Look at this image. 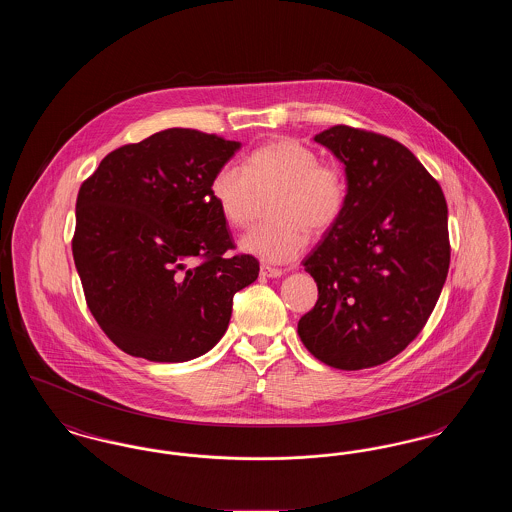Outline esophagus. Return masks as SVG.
I'll use <instances>...</instances> for the list:
<instances>
[{
	"label": "esophagus",
	"mask_w": 512,
	"mask_h": 512,
	"mask_svg": "<svg viewBox=\"0 0 512 512\" xmlns=\"http://www.w3.org/2000/svg\"><path fill=\"white\" fill-rule=\"evenodd\" d=\"M259 272H261L263 278H280L284 274L282 268L268 267V265H261Z\"/></svg>",
	"instance_id": "obj_1"
}]
</instances>
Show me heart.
Instances as JSON below:
<instances>
[{
    "label": "heart",
    "instance_id": "obj_1",
    "mask_svg": "<svg viewBox=\"0 0 512 512\" xmlns=\"http://www.w3.org/2000/svg\"><path fill=\"white\" fill-rule=\"evenodd\" d=\"M276 188L268 205L272 222L251 226L238 247L265 263H290L307 245V232H328L345 209L347 184L338 167L320 163L317 153L293 140H278L253 149L244 169L226 163L211 176L209 195L220 217L242 226L253 192Z\"/></svg>",
    "mask_w": 512,
    "mask_h": 512
}]
</instances>
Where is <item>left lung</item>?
I'll return each mask as SVG.
<instances>
[{"mask_svg":"<svg viewBox=\"0 0 512 512\" xmlns=\"http://www.w3.org/2000/svg\"><path fill=\"white\" fill-rule=\"evenodd\" d=\"M343 165L340 220L303 261L317 305L297 334L324 365L361 370L399 355L432 315L449 270L447 203L388 136L332 126L315 136Z\"/></svg>","mask_w":512,"mask_h":512,"instance_id":"obj_1","label":"left lung"}]
</instances>
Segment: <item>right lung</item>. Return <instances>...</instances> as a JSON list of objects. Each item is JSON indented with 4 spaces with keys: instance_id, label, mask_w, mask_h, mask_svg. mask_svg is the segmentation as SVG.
I'll use <instances>...</instances> for the list:
<instances>
[{
    "instance_id": "1",
    "label": "right lung",
    "mask_w": 512,
    "mask_h": 512,
    "mask_svg": "<svg viewBox=\"0 0 512 512\" xmlns=\"http://www.w3.org/2000/svg\"><path fill=\"white\" fill-rule=\"evenodd\" d=\"M240 147L169 128L111 151L80 186L74 265L92 315L124 353L201 357L224 336L234 293L257 280L255 257L224 255L234 244L209 195Z\"/></svg>"
}]
</instances>
